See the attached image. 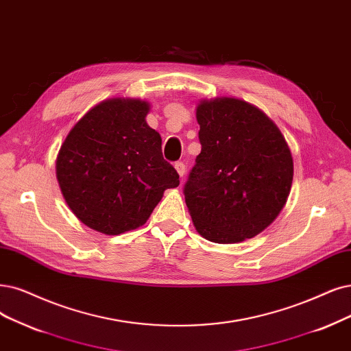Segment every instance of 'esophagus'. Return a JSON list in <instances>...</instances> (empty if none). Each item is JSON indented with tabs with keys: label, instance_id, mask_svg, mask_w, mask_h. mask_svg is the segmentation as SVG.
<instances>
[{
	"label": "esophagus",
	"instance_id": "1",
	"mask_svg": "<svg viewBox=\"0 0 351 351\" xmlns=\"http://www.w3.org/2000/svg\"><path fill=\"white\" fill-rule=\"evenodd\" d=\"M175 169H176V172L179 173V176H184L185 172H186V166H185L184 162H176Z\"/></svg>",
	"mask_w": 351,
	"mask_h": 351
}]
</instances>
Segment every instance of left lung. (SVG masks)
I'll return each mask as SVG.
<instances>
[{
  "label": "left lung",
  "mask_w": 351,
  "mask_h": 351,
  "mask_svg": "<svg viewBox=\"0 0 351 351\" xmlns=\"http://www.w3.org/2000/svg\"><path fill=\"white\" fill-rule=\"evenodd\" d=\"M201 153L184 195L193 226L206 240L237 243L274 223L293 178L291 150L266 114L234 98L197 108Z\"/></svg>",
  "instance_id": "left-lung-1"
}]
</instances>
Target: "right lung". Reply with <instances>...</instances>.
Returning a JSON list of instances; mask_svg holds the SVG:
<instances>
[{"label": "right lung", "mask_w": 351, "mask_h": 351, "mask_svg": "<svg viewBox=\"0 0 351 351\" xmlns=\"http://www.w3.org/2000/svg\"><path fill=\"white\" fill-rule=\"evenodd\" d=\"M147 112L149 104L140 99L102 101L60 147L56 176L63 198L85 226L104 234L143 226L163 192L179 185Z\"/></svg>", "instance_id": "1"}]
</instances>
